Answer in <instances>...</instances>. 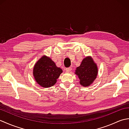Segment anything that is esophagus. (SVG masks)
<instances>
[{
	"label": "esophagus",
	"mask_w": 129,
	"mask_h": 129,
	"mask_svg": "<svg viewBox=\"0 0 129 129\" xmlns=\"http://www.w3.org/2000/svg\"><path fill=\"white\" fill-rule=\"evenodd\" d=\"M72 68L69 67V68H66V69H65V71H66L67 73H70L71 72V70H72Z\"/></svg>",
	"instance_id": "obj_1"
}]
</instances>
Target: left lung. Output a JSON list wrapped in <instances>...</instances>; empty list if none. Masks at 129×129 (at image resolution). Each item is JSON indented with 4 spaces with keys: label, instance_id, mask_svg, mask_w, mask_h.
<instances>
[{
    "label": "left lung",
    "instance_id": "8db88e82",
    "mask_svg": "<svg viewBox=\"0 0 129 129\" xmlns=\"http://www.w3.org/2000/svg\"><path fill=\"white\" fill-rule=\"evenodd\" d=\"M98 70L96 64L90 56L86 57L76 68L75 74L80 79V84L83 86H89L96 78Z\"/></svg>",
    "mask_w": 129,
    "mask_h": 129
}]
</instances>
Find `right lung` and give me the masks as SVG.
Returning a JSON list of instances; mask_svg holds the SVG:
<instances>
[{
    "label": "right lung",
    "instance_id": "1",
    "mask_svg": "<svg viewBox=\"0 0 129 129\" xmlns=\"http://www.w3.org/2000/svg\"><path fill=\"white\" fill-rule=\"evenodd\" d=\"M62 73L61 68L57 67L50 57L43 55L35 64L33 75L37 83L47 88L53 86L57 79Z\"/></svg>",
    "mask_w": 129,
    "mask_h": 129
}]
</instances>
